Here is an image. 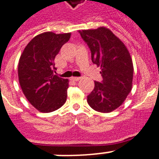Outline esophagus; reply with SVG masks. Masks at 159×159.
<instances>
[{"instance_id": "obj_1", "label": "esophagus", "mask_w": 159, "mask_h": 159, "mask_svg": "<svg viewBox=\"0 0 159 159\" xmlns=\"http://www.w3.org/2000/svg\"><path fill=\"white\" fill-rule=\"evenodd\" d=\"M81 79V77H71V80L73 81V82H77V81H79Z\"/></svg>"}]
</instances>
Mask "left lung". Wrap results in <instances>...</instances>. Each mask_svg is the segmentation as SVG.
Here are the masks:
<instances>
[{
    "label": "left lung",
    "instance_id": "1",
    "mask_svg": "<svg viewBox=\"0 0 159 159\" xmlns=\"http://www.w3.org/2000/svg\"><path fill=\"white\" fill-rule=\"evenodd\" d=\"M91 52V60L100 67L103 81L95 82L87 96V103L94 110L110 113L121 106L132 88L133 63L125 44L110 29L79 30Z\"/></svg>",
    "mask_w": 159,
    "mask_h": 159
}]
</instances>
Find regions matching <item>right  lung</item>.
<instances>
[{
	"instance_id": "right-lung-1",
	"label": "right lung",
	"mask_w": 159,
	"mask_h": 159,
	"mask_svg": "<svg viewBox=\"0 0 159 159\" xmlns=\"http://www.w3.org/2000/svg\"><path fill=\"white\" fill-rule=\"evenodd\" d=\"M70 37V33H41L31 40L19 58L18 76L22 91L42 113L57 110L66 102L69 81L54 74V60Z\"/></svg>"
}]
</instances>
